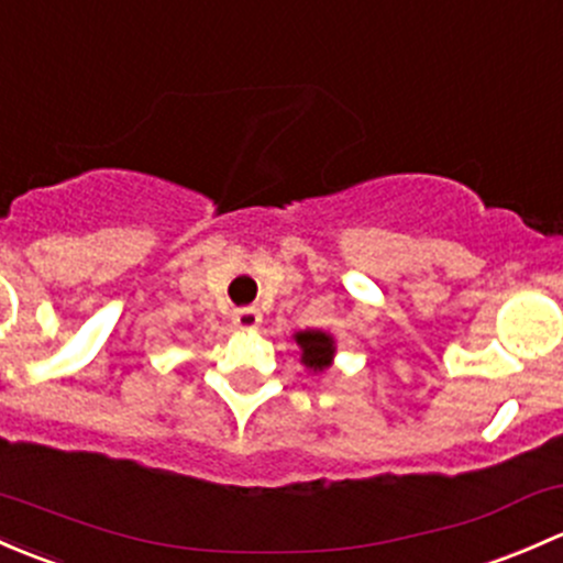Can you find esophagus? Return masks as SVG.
<instances>
[{"label": "esophagus", "instance_id": "esophagus-1", "mask_svg": "<svg viewBox=\"0 0 563 563\" xmlns=\"http://www.w3.org/2000/svg\"><path fill=\"white\" fill-rule=\"evenodd\" d=\"M232 321L236 329H256L262 323V312H258V307H240V310H234Z\"/></svg>", "mask_w": 563, "mask_h": 563}]
</instances>
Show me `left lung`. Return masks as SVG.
Instances as JSON below:
<instances>
[{
	"label": "left lung",
	"instance_id": "obj_1",
	"mask_svg": "<svg viewBox=\"0 0 563 563\" xmlns=\"http://www.w3.org/2000/svg\"><path fill=\"white\" fill-rule=\"evenodd\" d=\"M297 345L301 347V364L312 372H323L334 361V336L327 331L318 329H305L294 334Z\"/></svg>",
	"mask_w": 563,
	"mask_h": 563
}]
</instances>
